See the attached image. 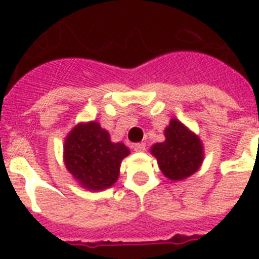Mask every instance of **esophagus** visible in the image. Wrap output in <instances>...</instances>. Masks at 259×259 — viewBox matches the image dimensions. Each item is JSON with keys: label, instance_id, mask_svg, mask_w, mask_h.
Returning <instances> with one entry per match:
<instances>
[{"label": "esophagus", "instance_id": "34e87169", "mask_svg": "<svg viewBox=\"0 0 259 259\" xmlns=\"http://www.w3.org/2000/svg\"><path fill=\"white\" fill-rule=\"evenodd\" d=\"M132 148H134L136 152H143L145 149V144L144 143H136V144L132 145Z\"/></svg>", "mask_w": 259, "mask_h": 259}]
</instances>
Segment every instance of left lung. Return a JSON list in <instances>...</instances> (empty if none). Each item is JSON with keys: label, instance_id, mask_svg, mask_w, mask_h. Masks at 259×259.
<instances>
[{"label": "left lung", "instance_id": "obj_1", "mask_svg": "<svg viewBox=\"0 0 259 259\" xmlns=\"http://www.w3.org/2000/svg\"><path fill=\"white\" fill-rule=\"evenodd\" d=\"M160 169L170 180H184L200 168L204 159L200 139L176 119L165 130V142L151 148Z\"/></svg>", "mask_w": 259, "mask_h": 259}]
</instances>
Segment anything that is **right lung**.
<instances>
[{
  "instance_id": "obj_1",
  "label": "right lung",
  "mask_w": 259,
  "mask_h": 259,
  "mask_svg": "<svg viewBox=\"0 0 259 259\" xmlns=\"http://www.w3.org/2000/svg\"><path fill=\"white\" fill-rule=\"evenodd\" d=\"M128 153L123 143H111L108 132L96 121L76 125L65 143L68 172L91 191L110 188L117 180L121 160Z\"/></svg>"
}]
</instances>
